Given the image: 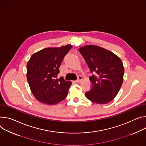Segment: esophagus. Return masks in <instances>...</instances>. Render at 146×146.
I'll return each instance as SVG.
<instances>
[{"instance_id": "34e87169", "label": "esophagus", "mask_w": 146, "mask_h": 146, "mask_svg": "<svg viewBox=\"0 0 146 146\" xmlns=\"http://www.w3.org/2000/svg\"><path fill=\"white\" fill-rule=\"evenodd\" d=\"M82 80H83V77L81 76H79L78 77V79L77 80L75 81V82L76 83H80V82H82Z\"/></svg>"}]
</instances>
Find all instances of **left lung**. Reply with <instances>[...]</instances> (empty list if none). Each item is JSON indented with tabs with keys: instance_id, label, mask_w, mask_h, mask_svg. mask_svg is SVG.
<instances>
[{
	"instance_id": "8db88e82",
	"label": "left lung",
	"mask_w": 146,
	"mask_h": 146,
	"mask_svg": "<svg viewBox=\"0 0 146 146\" xmlns=\"http://www.w3.org/2000/svg\"><path fill=\"white\" fill-rule=\"evenodd\" d=\"M92 75L90 90L86 92L90 101L105 104L112 101L123 81L124 67L121 59L113 52L97 45H85L78 49Z\"/></svg>"
}]
</instances>
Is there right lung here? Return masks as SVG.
<instances>
[{
    "label": "right lung",
    "instance_id": "add662e5",
    "mask_svg": "<svg viewBox=\"0 0 146 146\" xmlns=\"http://www.w3.org/2000/svg\"><path fill=\"white\" fill-rule=\"evenodd\" d=\"M72 45L46 48L34 54L27 64V78L33 94L40 102L52 105L63 100L72 84L61 77V63L72 49Z\"/></svg>",
    "mask_w": 146,
    "mask_h": 146
}]
</instances>
